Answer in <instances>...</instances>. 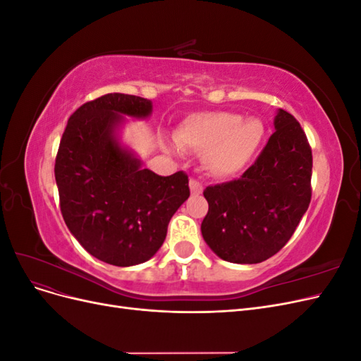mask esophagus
Returning <instances> with one entry per match:
<instances>
[{
  "label": "esophagus",
  "instance_id": "34e87169",
  "mask_svg": "<svg viewBox=\"0 0 361 361\" xmlns=\"http://www.w3.org/2000/svg\"><path fill=\"white\" fill-rule=\"evenodd\" d=\"M190 190H191L192 195H199V194L203 192L202 183L199 180H195V179H190Z\"/></svg>",
  "mask_w": 361,
  "mask_h": 361
}]
</instances>
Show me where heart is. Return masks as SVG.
Masks as SVG:
<instances>
[{
    "mask_svg": "<svg viewBox=\"0 0 361 361\" xmlns=\"http://www.w3.org/2000/svg\"><path fill=\"white\" fill-rule=\"evenodd\" d=\"M267 126L257 117L228 111L194 113L174 129L178 147L202 154L204 170L215 178H233L243 173L264 145Z\"/></svg>",
    "mask_w": 361,
    "mask_h": 361,
    "instance_id": "b5f03b06",
    "label": "heart"
}]
</instances>
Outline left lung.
Returning <instances> with one entry per match:
<instances>
[{"label":"left lung","instance_id":"1","mask_svg":"<svg viewBox=\"0 0 361 361\" xmlns=\"http://www.w3.org/2000/svg\"><path fill=\"white\" fill-rule=\"evenodd\" d=\"M276 133L241 178L203 191L209 211L202 236L232 264H259L293 235L310 203L312 149L292 114L277 110Z\"/></svg>","mask_w":361,"mask_h":361}]
</instances>
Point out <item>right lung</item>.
<instances>
[{"label": "right lung", "mask_w": 361, "mask_h": 361, "mask_svg": "<svg viewBox=\"0 0 361 361\" xmlns=\"http://www.w3.org/2000/svg\"><path fill=\"white\" fill-rule=\"evenodd\" d=\"M145 97L108 93L68 120L56 159L60 207L71 233L105 264L133 267L157 255L190 197L188 176H159L122 141L126 117L149 118Z\"/></svg>", "instance_id": "obj_1"}]
</instances>
